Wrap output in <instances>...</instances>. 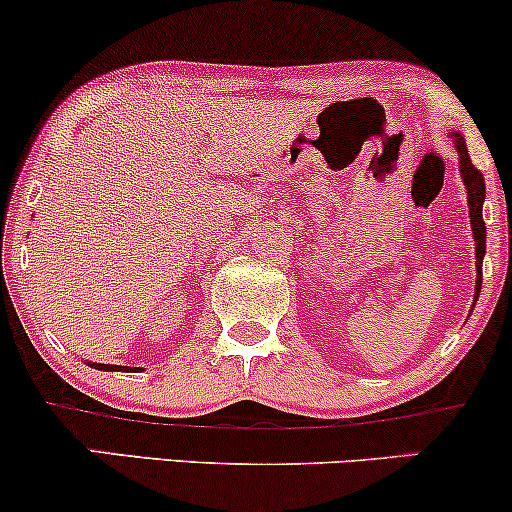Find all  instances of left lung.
<instances>
[{
	"label": "left lung",
	"instance_id": "1",
	"mask_svg": "<svg viewBox=\"0 0 512 512\" xmlns=\"http://www.w3.org/2000/svg\"><path fill=\"white\" fill-rule=\"evenodd\" d=\"M455 150H458V169L460 176H463L465 190H467V207H470V226H472V236H474V257H477V281H474V305H477L479 291H482V262L486 255V226H484V217H482V207H484V197H486V186H484V176L482 171L474 169V164L470 162V152H467L465 138L463 133L453 131L451 133Z\"/></svg>",
	"mask_w": 512,
	"mask_h": 512
}]
</instances>
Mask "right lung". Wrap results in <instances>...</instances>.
Wrapping results in <instances>:
<instances>
[{"label": "right lung", "mask_w": 512, "mask_h": 512, "mask_svg": "<svg viewBox=\"0 0 512 512\" xmlns=\"http://www.w3.org/2000/svg\"><path fill=\"white\" fill-rule=\"evenodd\" d=\"M88 365H90V362H88ZM92 367L100 369V372H123V369H128V367H121V365H102V362H92Z\"/></svg>", "instance_id": "obj_1"}]
</instances>
